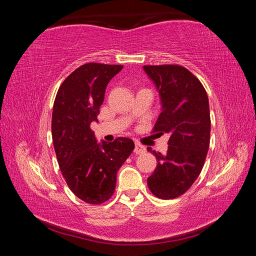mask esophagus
Instances as JSON below:
<instances>
[{
	"mask_svg": "<svg viewBox=\"0 0 256 256\" xmlns=\"http://www.w3.org/2000/svg\"><path fill=\"white\" fill-rule=\"evenodd\" d=\"M146 146H142L141 144H138V142H136V146H134V154H144L146 152Z\"/></svg>",
	"mask_w": 256,
	"mask_h": 256,
	"instance_id": "esophagus-1",
	"label": "esophagus"
}]
</instances>
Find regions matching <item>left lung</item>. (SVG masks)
I'll use <instances>...</instances> for the list:
<instances>
[{"label": "left lung", "mask_w": 256, "mask_h": 256, "mask_svg": "<svg viewBox=\"0 0 256 256\" xmlns=\"http://www.w3.org/2000/svg\"><path fill=\"white\" fill-rule=\"evenodd\" d=\"M160 94L162 110L154 132L170 134L164 154L151 150L158 164L148 177L149 190L164 200L176 198L200 175L210 146V110L200 80L177 64L144 66Z\"/></svg>", "instance_id": "1"}]
</instances>
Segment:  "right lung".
<instances>
[{"label":"right lung","instance_id":"1","mask_svg":"<svg viewBox=\"0 0 256 256\" xmlns=\"http://www.w3.org/2000/svg\"><path fill=\"white\" fill-rule=\"evenodd\" d=\"M123 66L86 63L60 84L52 115V136L66 184L90 204L110 200L116 174L134 149L128 138L98 144L90 124L97 120L108 82Z\"/></svg>","mask_w":256,"mask_h":256}]
</instances>
